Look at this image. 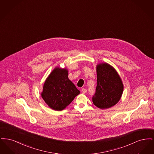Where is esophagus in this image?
Masks as SVG:
<instances>
[{"label":"esophagus","mask_w":154,"mask_h":154,"mask_svg":"<svg viewBox=\"0 0 154 154\" xmlns=\"http://www.w3.org/2000/svg\"><path fill=\"white\" fill-rule=\"evenodd\" d=\"M81 91H82V92L83 94H85V93L87 92V89H85V88H82Z\"/></svg>","instance_id":"obj_1"}]
</instances>
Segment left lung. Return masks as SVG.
Wrapping results in <instances>:
<instances>
[{"instance_id":"left-lung-1","label":"left lung","mask_w":154,"mask_h":154,"mask_svg":"<svg viewBox=\"0 0 154 154\" xmlns=\"http://www.w3.org/2000/svg\"><path fill=\"white\" fill-rule=\"evenodd\" d=\"M97 86L93 103L99 109H108L116 104L123 92L124 86L116 70L107 63L96 67Z\"/></svg>"}]
</instances>
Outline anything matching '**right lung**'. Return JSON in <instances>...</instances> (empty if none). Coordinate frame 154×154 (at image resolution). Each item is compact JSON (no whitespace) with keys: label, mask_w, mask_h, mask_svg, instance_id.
Returning <instances> with one entry per match:
<instances>
[{"label":"right lung","mask_w":154,"mask_h":154,"mask_svg":"<svg viewBox=\"0 0 154 154\" xmlns=\"http://www.w3.org/2000/svg\"><path fill=\"white\" fill-rule=\"evenodd\" d=\"M80 93V91L68 79L67 70L56 68L45 81L42 96L52 109L61 111Z\"/></svg>","instance_id":"right-lung-1"}]
</instances>
